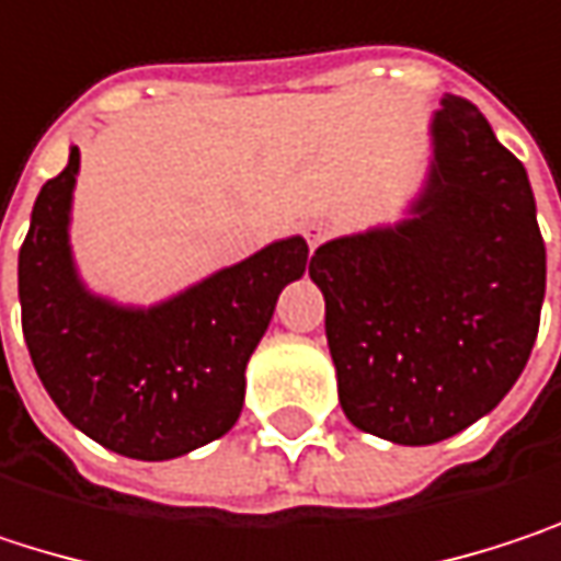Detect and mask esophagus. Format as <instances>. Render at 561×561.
<instances>
[{"label":"esophagus","instance_id":"34e87169","mask_svg":"<svg viewBox=\"0 0 561 561\" xmlns=\"http://www.w3.org/2000/svg\"><path fill=\"white\" fill-rule=\"evenodd\" d=\"M304 236H307L310 248H316L319 242H325V236H329V222H322V219H310V222L304 226Z\"/></svg>","mask_w":561,"mask_h":561}]
</instances>
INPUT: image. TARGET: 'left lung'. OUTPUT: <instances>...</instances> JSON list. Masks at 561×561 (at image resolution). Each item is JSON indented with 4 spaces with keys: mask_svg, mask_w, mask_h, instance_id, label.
<instances>
[{
    "mask_svg": "<svg viewBox=\"0 0 561 561\" xmlns=\"http://www.w3.org/2000/svg\"><path fill=\"white\" fill-rule=\"evenodd\" d=\"M403 219L316 248L339 403L352 426L433 446L488 416L524 375L546 297L526 168L446 93Z\"/></svg>",
    "mask_w": 561,
    "mask_h": 561,
    "instance_id": "1",
    "label": "left lung"
}]
</instances>
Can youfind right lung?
<instances>
[{"label": "right lung", "mask_w": 561, "mask_h": 561, "mask_svg": "<svg viewBox=\"0 0 561 561\" xmlns=\"http://www.w3.org/2000/svg\"><path fill=\"white\" fill-rule=\"evenodd\" d=\"M80 148L41 186L19 251L25 345L57 410L93 443L138 461H168L226 436L245 403V368L277 297L307 271L304 236L151 307L87 287L73 245Z\"/></svg>", "instance_id": "add662e5"}]
</instances>
